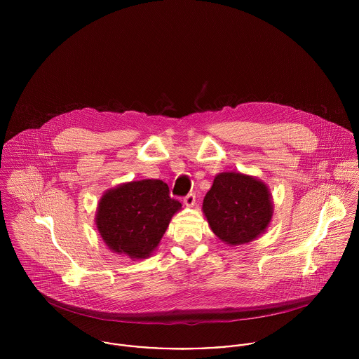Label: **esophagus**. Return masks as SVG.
I'll use <instances>...</instances> for the list:
<instances>
[{
	"label": "esophagus",
	"mask_w": 359,
	"mask_h": 359,
	"mask_svg": "<svg viewBox=\"0 0 359 359\" xmlns=\"http://www.w3.org/2000/svg\"><path fill=\"white\" fill-rule=\"evenodd\" d=\"M195 202H196L195 194H189V195H187V196L184 198V205H187V207H194Z\"/></svg>",
	"instance_id": "34e87169"
}]
</instances>
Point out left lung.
<instances>
[{
    "instance_id": "left-lung-1",
    "label": "left lung",
    "mask_w": 359,
    "mask_h": 359,
    "mask_svg": "<svg viewBox=\"0 0 359 359\" xmlns=\"http://www.w3.org/2000/svg\"><path fill=\"white\" fill-rule=\"evenodd\" d=\"M202 210L221 242L241 246L266 231L273 215V202L264 181L239 171H225L214 177Z\"/></svg>"
}]
</instances>
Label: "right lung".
I'll return each instance as SVG.
<instances>
[{
    "instance_id": "obj_1",
    "label": "right lung",
    "mask_w": 359,
    "mask_h": 359,
    "mask_svg": "<svg viewBox=\"0 0 359 359\" xmlns=\"http://www.w3.org/2000/svg\"><path fill=\"white\" fill-rule=\"evenodd\" d=\"M182 205L161 180H141L107 189L95 214L97 229L110 252L131 259L152 256Z\"/></svg>"
}]
</instances>
